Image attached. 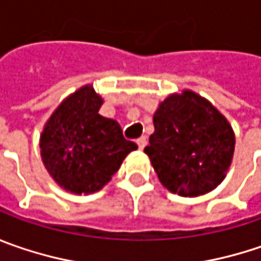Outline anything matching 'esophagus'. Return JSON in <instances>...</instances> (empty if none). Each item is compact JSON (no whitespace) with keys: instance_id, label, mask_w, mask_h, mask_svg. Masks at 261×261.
Masks as SVG:
<instances>
[{"instance_id":"1","label":"esophagus","mask_w":261,"mask_h":261,"mask_svg":"<svg viewBox=\"0 0 261 261\" xmlns=\"http://www.w3.org/2000/svg\"><path fill=\"white\" fill-rule=\"evenodd\" d=\"M146 144H147V139H146V137H144V136H143V137H140V139H139V140H137V146H139V149H144V147H146Z\"/></svg>"}]
</instances>
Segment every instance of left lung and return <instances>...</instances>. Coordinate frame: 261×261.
I'll list each match as a JSON object with an SVG mask.
<instances>
[{
	"label": "left lung",
	"instance_id": "left-lung-1",
	"mask_svg": "<svg viewBox=\"0 0 261 261\" xmlns=\"http://www.w3.org/2000/svg\"><path fill=\"white\" fill-rule=\"evenodd\" d=\"M153 125L144 153L164 187L197 197L223 181L232 162L235 136L207 99L191 90L174 93L159 103Z\"/></svg>",
	"mask_w": 261,
	"mask_h": 261
}]
</instances>
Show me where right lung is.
Instances as JSON below:
<instances>
[{
	"label": "right lung",
	"mask_w": 261,
	"mask_h": 261,
	"mask_svg": "<svg viewBox=\"0 0 261 261\" xmlns=\"http://www.w3.org/2000/svg\"><path fill=\"white\" fill-rule=\"evenodd\" d=\"M103 99L90 85L64 99L45 124L40 156L54 181L74 194L99 191L137 144L115 119L99 114Z\"/></svg>",
	"instance_id": "add662e5"
}]
</instances>
